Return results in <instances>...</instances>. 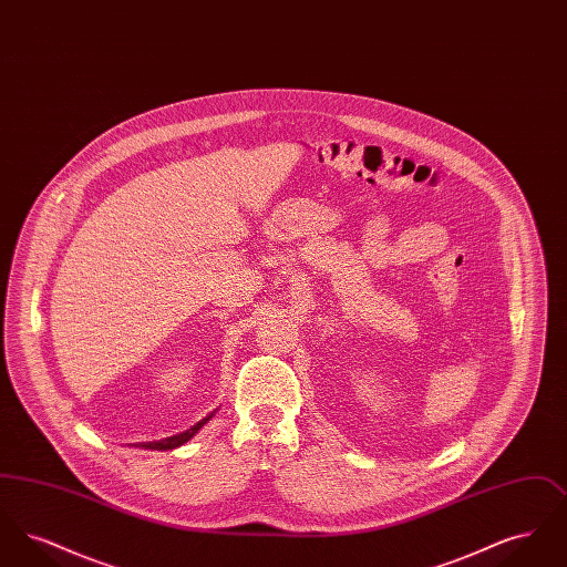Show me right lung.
I'll return each mask as SVG.
<instances>
[{
  "mask_svg": "<svg viewBox=\"0 0 567 567\" xmlns=\"http://www.w3.org/2000/svg\"><path fill=\"white\" fill-rule=\"evenodd\" d=\"M210 419H213V414H210V416H206V419H202L197 425H193V427L187 430V432L178 433V435H172V437H165V440H159V442H148L146 446L157 449V451H169V449H176V446H181V444L189 442L190 437H193L195 433L199 432V430H202Z\"/></svg>",
  "mask_w": 567,
  "mask_h": 567,
  "instance_id": "1",
  "label": "right lung"
}]
</instances>
